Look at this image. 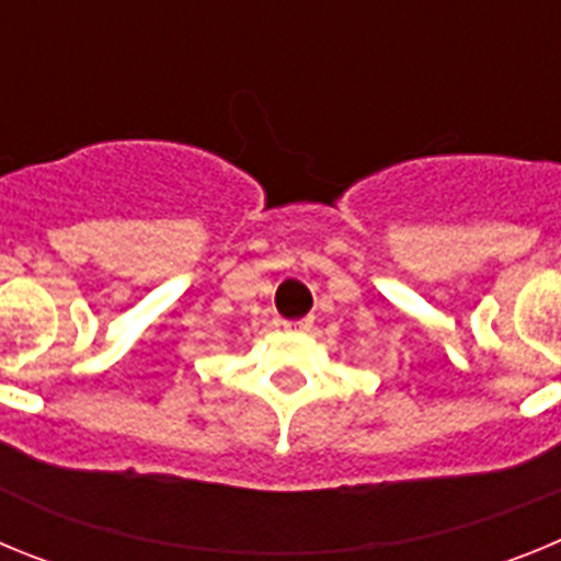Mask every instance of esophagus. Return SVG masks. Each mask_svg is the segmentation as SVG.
<instances>
[{
	"mask_svg": "<svg viewBox=\"0 0 561 561\" xmlns=\"http://www.w3.org/2000/svg\"><path fill=\"white\" fill-rule=\"evenodd\" d=\"M277 325H280L284 331H309L311 320H309V317H304V320H280Z\"/></svg>",
	"mask_w": 561,
	"mask_h": 561,
	"instance_id": "obj_1",
	"label": "esophagus"
}]
</instances>
